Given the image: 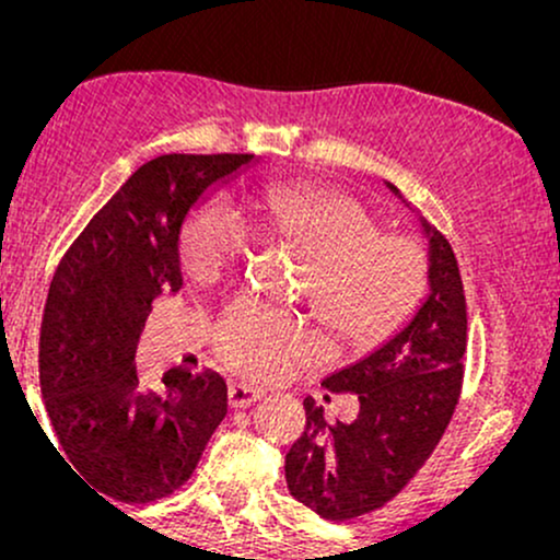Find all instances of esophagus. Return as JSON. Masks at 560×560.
<instances>
[{"mask_svg": "<svg viewBox=\"0 0 560 560\" xmlns=\"http://www.w3.org/2000/svg\"><path fill=\"white\" fill-rule=\"evenodd\" d=\"M262 397V389L249 387V384H231L229 387V405L231 408H247Z\"/></svg>", "mask_w": 560, "mask_h": 560, "instance_id": "1", "label": "esophagus"}]
</instances>
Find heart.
<instances>
[{
	"label": "heart",
	"instance_id": "1",
	"mask_svg": "<svg viewBox=\"0 0 560 560\" xmlns=\"http://www.w3.org/2000/svg\"><path fill=\"white\" fill-rule=\"evenodd\" d=\"M262 231L307 262V300L316 316L350 342H376L408 318L427 281L413 242L378 236L376 221L352 197L326 189H276L253 199ZM247 247L242 218L226 199H210L184 231V260L199 279H215ZM316 350L298 320L242 302L221 326V355L255 378L279 376Z\"/></svg>",
	"mask_w": 560,
	"mask_h": 560
}]
</instances>
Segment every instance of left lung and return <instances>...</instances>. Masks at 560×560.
<instances>
[{
	"label": "left lung",
	"mask_w": 560,
	"mask_h": 560,
	"mask_svg": "<svg viewBox=\"0 0 560 560\" xmlns=\"http://www.w3.org/2000/svg\"><path fill=\"white\" fill-rule=\"evenodd\" d=\"M384 184L419 218L427 294L369 355L320 382L329 392L358 395L355 421L326 423L313 397L302 402L305 432L284 458L287 487L329 522L374 511L408 485L445 432L464 378L466 298L458 260L402 191Z\"/></svg>",
	"instance_id": "obj_1"
}]
</instances>
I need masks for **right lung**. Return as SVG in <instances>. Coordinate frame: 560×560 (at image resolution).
I'll list each match as a JSON object with an SVG mask.
<instances>
[{
    "label": "right lung",
    "instance_id": "add662e5",
    "mask_svg": "<svg viewBox=\"0 0 560 560\" xmlns=\"http://www.w3.org/2000/svg\"><path fill=\"white\" fill-rule=\"evenodd\" d=\"M255 155H163L115 191L57 266L38 382L62 450L94 492L150 503L182 487L229 408L215 371L173 365L144 387L137 345L152 302L184 287L182 231ZM66 460V458H62Z\"/></svg>",
    "mask_w": 560,
    "mask_h": 560
}]
</instances>
